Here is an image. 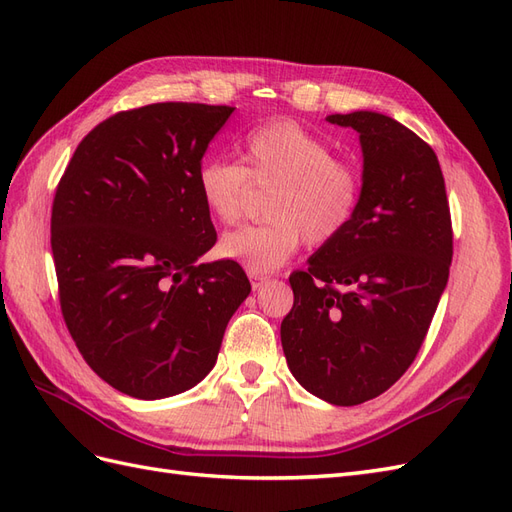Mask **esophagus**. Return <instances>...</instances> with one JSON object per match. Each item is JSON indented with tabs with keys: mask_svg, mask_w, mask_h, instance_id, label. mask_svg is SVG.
I'll list each match as a JSON object with an SVG mask.
<instances>
[{
	"mask_svg": "<svg viewBox=\"0 0 512 512\" xmlns=\"http://www.w3.org/2000/svg\"><path fill=\"white\" fill-rule=\"evenodd\" d=\"M247 275H250V282H252L254 290H256V288H260L262 284L267 282V275H262V273H258V271H247Z\"/></svg>",
	"mask_w": 512,
	"mask_h": 512,
	"instance_id": "34e87169",
	"label": "esophagus"
}]
</instances>
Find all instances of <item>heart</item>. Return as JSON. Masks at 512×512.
I'll return each instance as SVG.
<instances>
[{"mask_svg": "<svg viewBox=\"0 0 512 512\" xmlns=\"http://www.w3.org/2000/svg\"><path fill=\"white\" fill-rule=\"evenodd\" d=\"M243 164L207 158L196 183L207 211L220 224H237L254 188L271 192L262 205V224L228 232L220 254L239 260L250 271L267 273L297 254L301 243L324 247L354 220L363 196V173L350 160L337 158L324 138L277 119L252 130L243 141Z\"/></svg>", "mask_w": 512, "mask_h": 512, "instance_id": "1", "label": "heart"}]
</instances>
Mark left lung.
I'll return each mask as SVG.
<instances>
[{
  "mask_svg": "<svg viewBox=\"0 0 512 512\" xmlns=\"http://www.w3.org/2000/svg\"><path fill=\"white\" fill-rule=\"evenodd\" d=\"M359 132L363 196L350 226L290 275L282 348L303 389L335 406L389 391L421 350L453 260L440 162L399 121L329 115Z\"/></svg>",
  "mask_w": 512,
  "mask_h": 512,
  "instance_id": "8db88e82",
  "label": "left lung"
}]
</instances>
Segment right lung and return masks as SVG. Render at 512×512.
<instances>
[{
    "label": "right lung",
    "instance_id": "obj_1",
    "mask_svg": "<svg viewBox=\"0 0 512 512\" xmlns=\"http://www.w3.org/2000/svg\"><path fill=\"white\" fill-rule=\"evenodd\" d=\"M232 106L158 102L115 113L76 147L51 211L61 316L87 365L138 399L192 389L252 286L218 241L200 160Z\"/></svg>",
    "mask_w": 512,
    "mask_h": 512
}]
</instances>
